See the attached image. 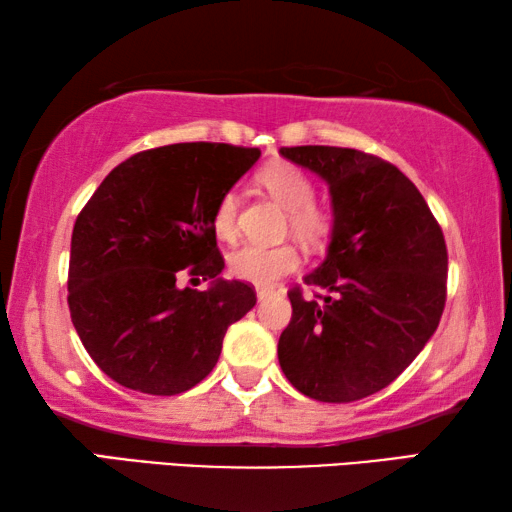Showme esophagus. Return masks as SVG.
Segmentation results:
<instances>
[{
  "mask_svg": "<svg viewBox=\"0 0 512 512\" xmlns=\"http://www.w3.org/2000/svg\"><path fill=\"white\" fill-rule=\"evenodd\" d=\"M256 295H258V301H267V299H270V297L274 295V290H270V288H258Z\"/></svg>",
  "mask_w": 512,
  "mask_h": 512,
  "instance_id": "obj_1",
  "label": "esophagus"
}]
</instances>
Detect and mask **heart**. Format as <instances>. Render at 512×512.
Returning <instances> with one entry per match:
<instances>
[{"mask_svg": "<svg viewBox=\"0 0 512 512\" xmlns=\"http://www.w3.org/2000/svg\"><path fill=\"white\" fill-rule=\"evenodd\" d=\"M256 181L288 208V226L308 247H322L335 229V215L322 201L315 199V183L299 165L274 161L258 170ZM213 231L217 238L231 240L238 231V197L224 192L213 208ZM229 267L238 279L254 286H272L281 276L299 267V251L290 242L258 245L247 242L229 256Z\"/></svg>", "mask_w": 512, "mask_h": 512, "instance_id": "1", "label": "heart"}]
</instances>
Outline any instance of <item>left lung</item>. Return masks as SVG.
<instances>
[{"label":"left lung","instance_id":"8db88e82","mask_svg":"<svg viewBox=\"0 0 512 512\" xmlns=\"http://www.w3.org/2000/svg\"><path fill=\"white\" fill-rule=\"evenodd\" d=\"M329 183L335 229L326 261L288 290L279 363L301 395L349 404L390 385L438 329L447 245L415 183L349 147H281Z\"/></svg>","mask_w":512,"mask_h":512}]
</instances>
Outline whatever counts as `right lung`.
<instances>
[{
    "instance_id": "right-lung-1",
    "label": "right lung",
    "mask_w": 512,
    "mask_h": 512,
    "mask_svg": "<svg viewBox=\"0 0 512 512\" xmlns=\"http://www.w3.org/2000/svg\"><path fill=\"white\" fill-rule=\"evenodd\" d=\"M261 149L179 142L145 149L102 181L74 222L67 306L83 347L115 383L172 397L217 363L226 329L256 304L245 281L217 274L213 208ZM181 275L213 278L199 293Z\"/></svg>"
}]
</instances>
